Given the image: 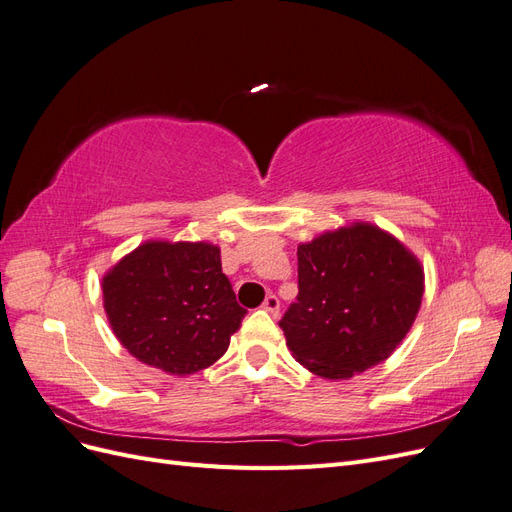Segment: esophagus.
<instances>
[{
    "label": "esophagus",
    "instance_id": "esophagus-1",
    "mask_svg": "<svg viewBox=\"0 0 512 512\" xmlns=\"http://www.w3.org/2000/svg\"><path fill=\"white\" fill-rule=\"evenodd\" d=\"M262 309H265V312H269L271 316H277V314H280V299H277L275 294H269V297L265 299V303H262Z\"/></svg>",
    "mask_w": 512,
    "mask_h": 512
}]
</instances>
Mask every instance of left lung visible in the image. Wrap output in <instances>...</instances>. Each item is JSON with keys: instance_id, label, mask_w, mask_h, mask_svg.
Masks as SVG:
<instances>
[{"instance_id": "obj_1", "label": "left lung", "mask_w": 512, "mask_h": 512, "mask_svg": "<svg viewBox=\"0 0 512 512\" xmlns=\"http://www.w3.org/2000/svg\"><path fill=\"white\" fill-rule=\"evenodd\" d=\"M297 256L299 297L280 320L294 359L327 380L389 359L421 309V260L369 222L322 232Z\"/></svg>"}]
</instances>
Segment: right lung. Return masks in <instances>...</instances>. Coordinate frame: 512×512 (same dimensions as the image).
Returning <instances> with one entry per match:
<instances>
[{
	"instance_id": "obj_1",
	"label": "right lung",
	"mask_w": 512,
	"mask_h": 512,
	"mask_svg": "<svg viewBox=\"0 0 512 512\" xmlns=\"http://www.w3.org/2000/svg\"><path fill=\"white\" fill-rule=\"evenodd\" d=\"M108 324L134 359L190 376L228 350L247 314L207 241H145L102 277Z\"/></svg>"
}]
</instances>
